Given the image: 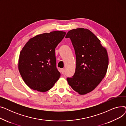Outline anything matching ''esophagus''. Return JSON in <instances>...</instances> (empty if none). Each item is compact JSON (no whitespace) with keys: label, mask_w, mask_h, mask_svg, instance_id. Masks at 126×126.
<instances>
[{"label":"esophagus","mask_w":126,"mask_h":126,"mask_svg":"<svg viewBox=\"0 0 126 126\" xmlns=\"http://www.w3.org/2000/svg\"><path fill=\"white\" fill-rule=\"evenodd\" d=\"M61 73H62L63 75H64V73H65V70L64 68H62V69H61Z\"/></svg>","instance_id":"obj_1"}]
</instances>
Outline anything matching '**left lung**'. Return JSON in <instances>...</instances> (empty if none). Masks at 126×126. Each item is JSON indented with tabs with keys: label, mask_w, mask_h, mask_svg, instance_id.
<instances>
[{
	"label": "left lung",
	"mask_w": 126,
	"mask_h": 126,
	"mask_svg": "<svg viewBox=\"0 0 126 126\" xmlns=\"http://www.w3.org/2000/svg\"><path fill=\"white\" fill-rule=\"evenodd\" d=\"M65 38L70 39L76 57L75 74L67 81L79 94H85L94 90L106 74L109 62L107 50L88 29L70 30Z\"/></svg>",
	"instance_id": "8db88e82"
}]
</instances>
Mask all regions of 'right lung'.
I'll return each instance as SVG.
<instances>
[{"mask_svg": "<svg viewBox=\"0 0 126 126\" xmlns=\"http://www.w3.org/2000/svg\"><path fill=\"white\" fill-rule=\"evenodd\" d=\"M66 32L54 31L30 39L20 53L18 69L23 81L35 90L50 89L60 77L56 67L55 48Z\"/></svg>", "mask_w": 126, "mask_h": 126, "instance_id": "add662e5", "label": "right lung"}]
</instances>
